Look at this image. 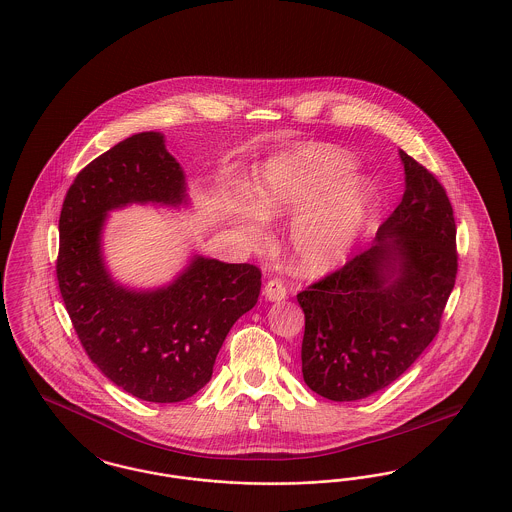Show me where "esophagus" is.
I'll return each mask as SVG.
<instances>
[{
	"label": "esophagus",
	"mask_w": 512,
	"mask_h": 512,
	"mask_svg": "<svg viewBox=\"0 0 512 512\" xmlns=\"http://www.w3.org/2000/svg\"><path fill=\"white\" fill-rule=\"evenodd\" d=\"M265 298L269 301H282L286 298V286L280 278H272L267 284H265V290H263Z\"/></svg>",
	"instance_id": "obj_1"
}]
</instances>
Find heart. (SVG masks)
<instances>
[{"mask_svg":"<svg viewBox=\"0 0 512 512\" xmlns=\"http://www.w3.org/2000/svg\"><path fill=\"white\" fill-rule=\"evenodd\" d=\"M354 162L327 145H307L267 160L255 178L251 207L236 211L251 245L267 240L258 218L300 214L292 224V249L303 274L317 276L340 265L356 247L377 211V189L361 176H348Z\"/></svg>","mask_w":512,"mask_h":512,"instance_id":"b5f03b06","label":"heart"}]
</instances>
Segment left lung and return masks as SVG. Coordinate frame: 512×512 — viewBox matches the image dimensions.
<instances>
[{"mask_svg": "<svg viewBox=\"0 0 512 512\" xmlns=\"http://www.w3.org/2000/svg\"><path fill=\"white\" fill-rule=\"evenodd\" d=\"M406 191L371 247L298 294L301 373L311 391L352 402L383 391L431 344L456 271L445 187L400 151Z\"/></svg>", "mask_w": 512, "mask_h": 512, "instance_id": "8db88e82", "label": "left lung"}]
</instances>
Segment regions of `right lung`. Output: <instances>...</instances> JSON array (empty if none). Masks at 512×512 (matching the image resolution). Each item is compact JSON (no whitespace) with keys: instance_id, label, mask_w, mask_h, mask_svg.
Masks as SVG:
<instances>
[{"instance_id":"1","label":"right lung","mask_w":512,"mask_h":512,"mask_svg":"<svg viewBox=\"0 0 512 512\" xmlns=\"http://www.w3.org/2000/svg\"><path fill=\"white\" fill-rule=\"evenodd\" d=\"M131 203H187L183 170L160 133L131 135L71 183L60 214L61 298L85 352L114 385L147 402H181L211 381L226 334L257 303L261 271L195 255L164 288L121 286L100 241L108 212Z\"/></svg>"}]
</instances>
